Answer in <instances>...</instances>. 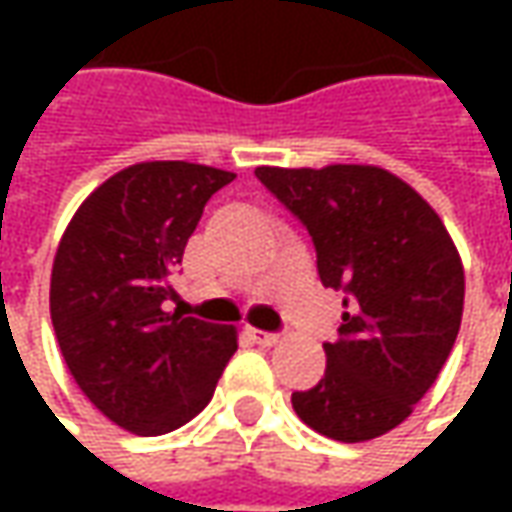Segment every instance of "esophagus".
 Wrapping results in <instances>:
<instances>
[{"instance_id": "obj_1", "label": "esophagus", "mask_w": 512, "mask_h": 512, "mask_svg": "<svg viewBox=\"0 0 512 512\" xmlns=\"http://www.w3.org/2000/svg\"><path fill=\"white\" fill-rule=\"evenodd\" d=\"M245 333L256 344H262V347H273V344H279V333H267V330H256V327H245Z\"/></svg>"}]
</instances>
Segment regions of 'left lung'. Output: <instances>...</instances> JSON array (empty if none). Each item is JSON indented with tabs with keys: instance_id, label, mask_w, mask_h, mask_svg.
Masks as SVG:
<instances>
[{
	"instance_id": "1",
	"label": "left lung",
	"mask_w": 512,
	"mask_h": 512,
	"mask_svg": "<svg viewBox=\"0 0 512 512\" xmlns=\"http://www.w3.org/2000/svg\"><path fill=\"white\" fill-rule=\"evenodd\" d=\"M307 227L322 285L342 290L325 376L290 396L296 416L336 442L402 424L447 362L464 307V270L439 213L373 165L256 168Z\"/></svg>"
}]
</instances>
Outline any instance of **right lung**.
<instances>
[{
  "label": "right lung",
  "mask_w": 512,
  "mask_h": 512,
  "mask_svg": "<svg viewBox=\"0 0 512 512\" xmlns=\"http://www.w3.org/2000/svg\"><path fill=\"white\" fill-rule=\"evenodd\" d=\"M236 173L142 162L99 185L59 242L50 319L70 376L110 422L162 436L210 402L236 330L168 313L207 199Z\"/></svg>",
  "instance_id": "1"
}]
</instances>
